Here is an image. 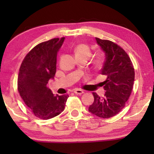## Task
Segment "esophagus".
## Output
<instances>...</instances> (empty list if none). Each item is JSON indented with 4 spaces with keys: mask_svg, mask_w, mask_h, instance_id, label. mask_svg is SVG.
Returning <instances> with one entry per match:
<instances>
[{
    "mask_svg": "<svg viewBox=\"0 0 154 154\" xmlns=\"http://www.w3.org/2000/svg\"><path fill=\"white\" fill-rule=\"evenodd\" d=\"M74 93L77 94H82L84 93V92L82 90H79V89H75L74 90Z\"/></svg>",
    "mask_w": 154,
    "mask_h": 154,
    "instance_id": "1",
    "label": "esophagus"
}]
</instances>
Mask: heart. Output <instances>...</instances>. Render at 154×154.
<instances>
[{
	"label": "heart",
	"instance_id": "b5f03b06",
	"mask_svg": "<svg viewBox=\"0 0 154 154\" xmlns=\"http://www.w3.org/2000/svg\"><path fill=\"white\" fill-rule=\"evenodd\" d=\"M75 54L76 57H85L89 59L91 57L92 50L86 44H79L75 48ZM104 58L102 56H98L94 61V64L96 67H100L102 64Z\"/></svg>",
	"mask_w": 154,
	"mask_h": 154
}]
</instances>
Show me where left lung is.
<instances>
[{
	"label": "left lung",
	"mask_w": 154,
	"mask_h": 154,
	"mask_svg": "<svg viewBox=\"0 0 154 154\" xmlns=\"http://www.w3.org/2000/svg\"><path fill=\"white\" fill-rule=\"evenodd\" d=\"M104 52L106 59L101 74L106 76L103 82L104 97L92 92L94 102L88 111L102 119H109L121 112L131 94L134 80V69L130 57L118 44L96 38Z\"/></svg>",
	"instance_id": "obj_1"
}]
</instances>
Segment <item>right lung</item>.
Here are the masks:
<instances>
[{
	"label": "right lung",
	"mask_w": 154,
	"mask_h": 154,
	"mask_svg": "<svg viewBox=\"0 0 154 154\" xmlns=\"http://www.w3.org/2000/svg\"><path fill=\"white\" fill-rule=\"evenodd\" d=\"M64 37L38 44L29 51L21 64L17 90L25 104L35 117L48 120L64 111L68 94L54 95L48 81L56 73L57 55Z\"/></svg>",
	"instance_id": "right-lung-1"
}]
</instances>
